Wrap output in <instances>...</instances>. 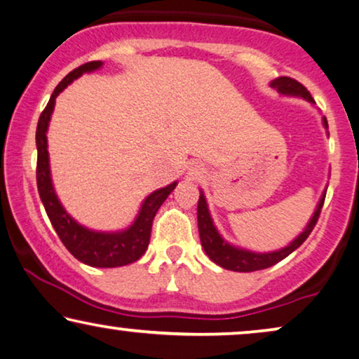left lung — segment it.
Returning a JSON list of instances; mask_svg holds the SVG:
<instances>
[{
  "label": "left lung",
  "mask_w": 359,
  "mask_h": 359,
  "mask_svg": "<svg viewBox=\"0 0 359 359\" xmlns=\"http://www.w3.org/2000/svg\"><path fill=\"white\" fill-rule=\"evenodd\" d=\"M271 88H274L278 93H281V95L301 96L309 102H312V104H316V101L312 100L311 93L307 91V88L294 80V78L279 76L276 80L271 81ZM323 126H325V129H328L325 117H323ZM323 201H325V193L322 194L320 201H318L316 212H313L312 219L309 220L307 227L304 229V232L301 235H297V237L294 238L287 247L276 250V252L257 253L240 247H233V245H230L227 240L222 238V235H220L217 232V229H215L212 217H210L208 201L204 198V193L201 191V196L198 201V227H199L201 245H203L205 255H208L215 264H219V266H222L225 269H230V271L252 273V271H258V269L269 268L273 266V264L281 262V259L289 257L294 250H297L304 242H306V238L311 235L313 227H316L318 215H320Z\"/></svg>",
  "instance_id": "left-lung-1"
}]
</instances>
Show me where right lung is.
Returning <instances> with one entry per match:
<instances>
[{
  "instance_id": "obj_1",
  "label": "right lung",
  "mask_w": 359,
  "mask_h": 359,
  "mask_svg": "<svg viewBox=\"0 0 359 359\" xmlns=\"http://www.w3.org/2000/svg\"><path fill=\"white\" fill-rule=\"evenodd\" d=\"M102 67V62H88L85 65L75 68L68 73L63 80L58 83L53 90L50 100H48L46 109L42 111L37 122L36 130V145H37V189L41 196L43 208L50 219L62 243L65 245L76 259L88 266L95 268H117L126 266L139 259L145 253L150 242V232L154 217L160 205L165 203L171 191L176 188V181L165 188H160L147 196L142 208L139 210L134 224L121 232H96L88 227L78 224L70 214L63 209L60 201H58L55 189L52 184L50 176V163H48V150H47V129L50 116L55 107V97L70 85L73 80L80 78L83 73L95 72Z\"/></svg>"
}]
</instances>
